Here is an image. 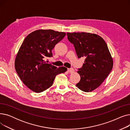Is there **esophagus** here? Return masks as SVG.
Segmentation results:
<instances>
[{
  "label": "esophagus",
  "instance_id": "1",
  "mask_svg": "<svg viewBox=\"0 0 130 130\" xmlns=\"http://www.w3.org/2000/svg\"><path fill=\"white\" fill-rule=\"evenodd\" d=\"M74 70L73 68H71V69H67V72H69V73H73V72H74Z\"/></svg>",
  "mask_w": 130,
  "mask_h": 130
}]
</instances>
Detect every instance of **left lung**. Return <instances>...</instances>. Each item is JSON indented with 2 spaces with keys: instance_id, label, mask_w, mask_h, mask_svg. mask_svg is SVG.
<instances>
[{
  "instance_id": "obj_1",
  "label": "left lung",
  "mask_w": 130,
  "mask_h": 130,
  "mask_svg": "<svg viewBox=\"0 0 130 130\" xmlns=\"http://www.w3.org/2000/svg\"><path fill=\"white\" fill-rule=\"evenodd\" d=\"M67 35L78 58L85 57L82 67L77 71L80 80L76 86L84 92H92L103 82L112 70L113 59L107 44L95 34L67 32Z\"/></svg>"
}]
</instances>
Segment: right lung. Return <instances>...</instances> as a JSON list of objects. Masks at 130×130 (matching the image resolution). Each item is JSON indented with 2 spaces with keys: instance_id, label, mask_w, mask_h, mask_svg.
<instances>
[{
  "instance_id": "obj_1",
  "label": "right lung",
  "mask_w": 130,
  "mask_h": 130,
  "mask_svg": "<svg viewBox=\"0 0 130 130\" xmlns=\"http://www.w3.org/2000/svg\"><path fill=\"white\" fill-rule=\"evenodd\" d=\"M66 33L52 29H39L27 36L15 59V70L24 84L30 90L40 93L50 87L57 75L65 73V67H57L45 59L53 56L52 50Z\"/></svg>"
}]
</instances>
